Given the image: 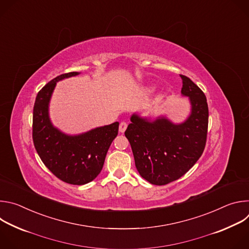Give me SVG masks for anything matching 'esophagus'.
I'll use <instances>...</instances> for the list:
<instances>
[{
  "instance_id": "obj_1",
  "label": "esophagus",
  "mask_w": 249,
  "mask_h": 249,
  "mask_svg": "<svg viewBox=\"0 0 249 249\" xmlns=\"http://www.w3.org/2000/svg\"><path fill=\"white\" fill-rule=\"evenodd\" d=\"M127 126H128L127 122H125V121H122V122L119 124V132H121V133H124V132H125V130L127 129Z\"/></svg>"
}]
</instances>
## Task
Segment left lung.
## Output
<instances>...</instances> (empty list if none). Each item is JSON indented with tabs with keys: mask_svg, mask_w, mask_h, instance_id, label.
Listing matches in <instances>:
<instances>
[{
	"mask_svg": "<svg viewBox=\"0 0 249 249\" xmlns=\"http://www.w3.org/2000/svg\"><path fill=\"white\" fill-rule=\"evenodd\" d=\"M181 93L189 96L191 114L181 124L164 117L151 122L134 114L125 136L130 142L140 175L155 185L183 176L202 156L207 141L209 109L205 93L186 76Z\"/></svg>",
	"mask_w": 249,
	"mask_h": 249,
	"instance_id": "1",
	"label": "left lung"
}]
</instances>
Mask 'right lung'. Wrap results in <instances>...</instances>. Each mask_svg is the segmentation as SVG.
<instances>
[{
  "label": "right lung",
  "mask_w": 249,
  "mask_h": 249,
  "mask_svg": "<svg viewBox=\"0 0 249 249\" xmlns=\"http://www.w3.org/2000/svg\"><path fill=\"white\" fill-rule=\"evenodd\" d=\"M79 74H62L46 84L35 98L32 117L33 144L42 162L60 180L74 185L89 183L99 174L119 126L114 122L78 136L65 135L53 127L48 104L56 83Z\"/></svg>",
  "instance_id": "1"
}]
</instances>
